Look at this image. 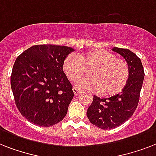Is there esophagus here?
I'll use <instances>...</instances> for the list:
<instances>
[{
    "mask_svg": "<svg viewBox=\"0 0 156 156\" xmlns=\"http://www.w3.org/2000/svg\"><path fill=\"white\" fill-rule=\"evenodd\" d=\"M73 94H74V95H76V96H78V95L80 94V90H78V89L75 87L73 88Z\"/></svg>",
    "mask_w": 156,
    "mask_h": 156,
    "instance_id": "esophagus-1",
    "label": "esophagus"
}]
</instances>
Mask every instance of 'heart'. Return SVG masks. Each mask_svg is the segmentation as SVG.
<instances>
[{
    "label": "heart",
    "mask_w": 156,
    "mask_h": 156,
    "mask_svg": "<svg viewBox=\"0 0 156 156\" xmlns=\"http://www.w3.org/2000/svg\"><path fill=\"white\" fill-rule=\"evenodd\" d=\"M90 69V78L78 81L81 90L101 92L105 97H112L121 92L129 78V69L124 59L116 57L113 52L95 48L78 57L69 54L63 62V70L70 81H77Z\"/></svg>",
    "instance_id": "obj_1"
}]
</instances>
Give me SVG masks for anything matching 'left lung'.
Here are the masks:
<instances>
[{
	"label": "left lung",
	"instance_id": "left-lung-1",
	"mask_svg": "<svg viewBox=\"0 0 156 156\" xmlns=\"http://www.w3.org/2000/svg\"><path fill=\"white\" fill-rule=\"evenodd\" d=\"M126 59L129 69V78L123 90L108 99L94 95L87 115L91 124L103 129H111L121 126L133 116L138 107L144 79V70L140 58L130 50L113 48Z\"/></svg>",
	"mask_w": 156,
	"mask_h": 156
}]
</instances>
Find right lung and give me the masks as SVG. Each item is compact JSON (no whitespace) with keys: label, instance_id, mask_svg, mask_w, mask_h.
<instances>
[{"label":"right lung","instance_id":"1","mask_svg":"<svg viewBox=\"0 0 156 156\" xmlns=\"http://www.w3.org/2000/svg\"><path fill=\"white\" fill-rule=\"evenodd\" d=\"M73 51L67 46L37 44L16 59L11 89L18 111L31 123L49 127L66 116L73 91L63 62Z\"/></svg>","mask_w":156,"mask_h":156}]
</instances>
